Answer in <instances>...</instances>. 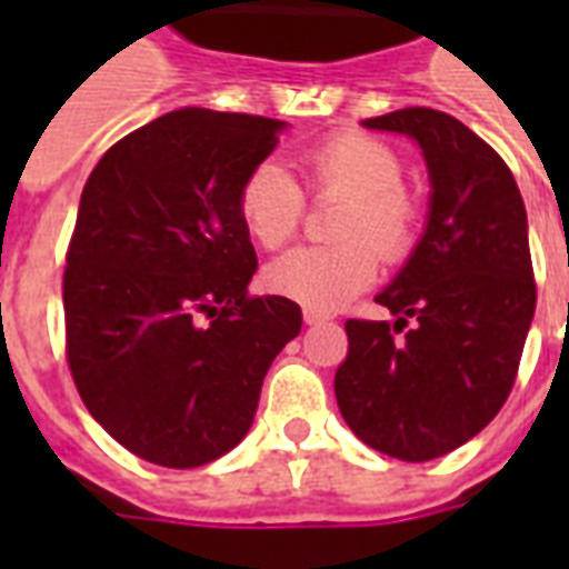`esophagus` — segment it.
<instances>
[{"label": "esophagus", "instance_id": "obj_1", "mask_svg": "<svg viewBox=\"0 0 569 569\" xmlns=\"http://www.w3.org/2000/svg\"><path fill=\"white\" fill-rule=\"evenodd\" d=\"M330 316L325 310H316V307H303V321L307 325H319V321H328Z\"/></svg>", "mask_w": 569, "mask_h": 569}]
</instances>
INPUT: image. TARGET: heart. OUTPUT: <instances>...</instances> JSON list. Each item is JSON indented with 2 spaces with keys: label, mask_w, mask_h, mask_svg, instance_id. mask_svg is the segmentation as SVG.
Instances as JSON below:
<instances>
[{
  "label": "heart",
  "mask_w": 569,
  "mask_h": 569,
  "mask_svg": "<svg viewBox=\"0 0 569 569\" xmlns=\"http://www.w3.org/2000/svg\"><path fill=\"white\" fill-rule=\"evenodd\" d=\"M307 191L342 200L330 248H295L266 268V286L280 298L333 310L360 295L378 274V257L405 262L422 230V197L405 182V159L369 132H337L303 150ZM239 218L250 239L274 250L292 239L307 197L274 159H262L239 186Z\"/></svg>",
  "instance_id": "obj_1"
}]
</instances>
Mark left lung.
Here are the masks:
<instances>
[{
  "instance_id": "left-lung-1",
  "label": "left lung",
  "mask_w": 569,
  "mask_h": 569,
  "mask_svg": "<svg viewBox=\"0 0 569 569\" xmlns=\"http://www.w3.org/2000/svg\"><path fill=\"white\" fill-rule=\"evenodd\" d=\"M366 127L419 141L431 218L410 262L375 298L396 321H346L333 389L366 446L422 463L472 440L511 396L538 303L529 221L511 168L458 118L398 109Z\"/></svg>"
}]
</instances>
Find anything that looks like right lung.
I'll list each match as a JSON object with an SVG mask.
<instances>
[{
    "instance_id": "obj_1",
    "label": "right lung",
    "mask_w": 569,
    "mask_h": 569,
    "mask_svg": "<svg viewBox=\"0 0 569 569\" xmlns=\"http://www.w3.org/2000/svg\"><path fill=\"white\" fill-rule=\"evenodd\" d=\"M274 118L180 109L111 144L79 200L64 266V348L91 416L138 458L203 467L248 433L301 307L250 295L257 250L239 186Z\"/></svg>"
}]
</instances>
